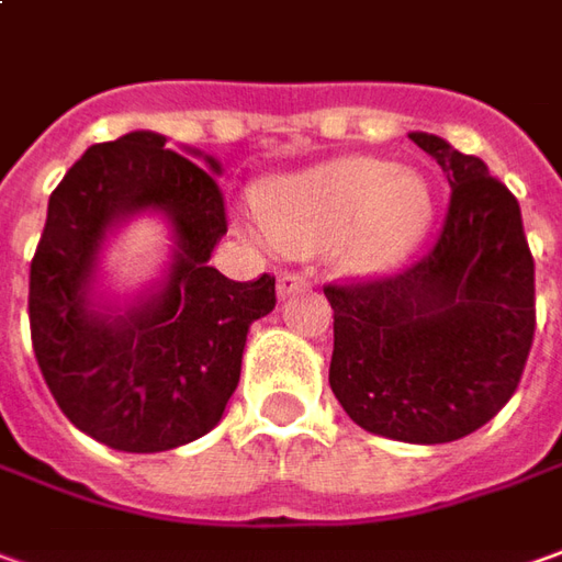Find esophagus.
I'll return each instance as SVG.
<instances>
[{"mask_svg":"<svg viewBox=\"0 0 562 562\" xmlns=\"http://www.w3.org/2000/svg\"><path fill=\"white\" fill-rule=\"evenodd\" d=\"M308 288V278L300 272H281L278 274V296L281 300H288L293 293H300V290Z\"/></svg>","mask_w":562,"mask_h":562,"instance_id":"1","label":"esophagus"}]
</instances>
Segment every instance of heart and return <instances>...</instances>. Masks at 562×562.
I'll return each instance as SVG.
<instances>
[{"label": "heart", "mask_w": 562, "mask_h": 562, "mask_svg": "<svg viewBox=\"0 0 562 562\" xmlns=\"http://www.w3.org/2000/svg\"><path fill=\"white\" fill-rule=\"evenodd\" d=\"M257 216L288 254L333 244L348 269L376 274L419 247L435 220V192L416 168L342 156L269 177L257 192Z\"/></svg>", "instance_id": "heart-1"}]
</instances>
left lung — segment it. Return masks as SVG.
Wrapping results in <instances>:
<instances>
[{
	"mask_svg": "<svg viewBox=\"0 0 562 562\" xmlns=\"http://www.w3.org/2000/svg\"><path fill=\"white\" fill-rule=\"evenodd\" d=\"M450 180L435 247L382 281L324 288L330 389L363 431L450 443L493 419L524 376L536 333V266L520 204L481 158L413 131Z\"/></svg>",
	"mask_w": 562,
	"mask_h": 562,
	"instance_id": "1",
	"label": "left lung"
}]
</instances>
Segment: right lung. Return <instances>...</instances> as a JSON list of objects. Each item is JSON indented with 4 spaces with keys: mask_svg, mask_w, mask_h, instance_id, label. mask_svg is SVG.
Masks as SVG:
<instances>
[{
    "mask_svg": "<svg viewBox=\"0 0 562 562\" xmlns=\"http://www.w3.org/2000/svg\"><path fill=\"white\" fill-rule=\"evenodd\" d=\"M131 131L97 143L48 199L30 266V333L54 401L79 431L122 452H165L207 435L241 379L250 324L274 308V278L229 281L207 259L226 235L214 156L170 153ZM166 220V269L134 297L102 290V250L134 215Z\"/></svg>",
    "mask_w": 562,
    "mask_h": 562,
    "instance_id": "add662e5",
    "label": "right lung"
}]
</instances>
